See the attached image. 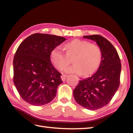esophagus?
Wrapping results in <instances>:
<instances>
[{"instance_id":"34e87169","label":"esophagus","mask_w":133,"mask_h":133,"mask_svg":"<svg viewBox=\"0 0 133 133\" xmlns=\"http://www.w3.org/2000/svg\"><path fill=\"white\" fill-rule=\"evenodd\" d=\"M61 79H62V81H65V79H66V75H64V74H63V75H61Z\"/></svg>"}]
</instances>
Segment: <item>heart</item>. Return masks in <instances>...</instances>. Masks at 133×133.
<instances>
[{"instance_id": "1", "label": "heart", "mask_w": 133, "mask_h": 133, "mask_svg": "<svg viewBox=\"0 0 133 133\" xmlns=\"http://www.w3.org/2000/svg\"><path fill=\"white\" fill-rule=\"evenodd\" d=\"M66 54L61 46H58L50 54V60L56 69L63 70L68 64V56L73 57L72 66L66 67L64 72L87 76L94 72L99 65L102 51L98 45L75 39L64 45Z\"/></svg>"}]
</instances>
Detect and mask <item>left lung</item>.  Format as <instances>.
I'll return each mask as SVG.
<instances>
[{"instance_id":"obj_1","label":"left lung","mask_w":133,"mask_h":133,"mask_svg":"<svg viewBox=\"0 0 133 133\" xmlns=\"http://www.w3.org/2000/svg\"><path fill=\"white\" fill-rule=\"evenodd\" d=\"M95 41L100 47L102 58L97 72L91 77L80 81L73 91L75 101L84 108L95 110L108 104L120 84L121 60L110 42L99 35L83 36Z\"/></svg>"}]
</instances>
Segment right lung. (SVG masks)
<instances>
[{
	"instance_id": "add662e5",
	"label": "right lung",
	"mask_w": 133,
	"mask_h": 133,
	"mask_svg": "<svg viewBox=\"0 0 133 133\" xmlns=\"http://www.w3.org/2000/svg\"><path fill=\"white\" fill-rule=\"evenodd\" d=\"M66 40L62 36L36 33L22 42L13 61L14 83L21 98L34 106L52 101L62 82L50 54Z\"/></svg>"
}]
</instances>
